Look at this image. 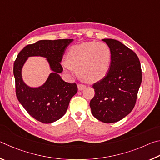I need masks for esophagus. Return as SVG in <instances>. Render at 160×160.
<instances>
[{
	"label": "esophagus",
	"mask_w": 160,
	"mask_h": 160,
	"mask_svg": "<svg viewBox=\"0 0 160 160\" xmlns=\"http://www.w3.org/2000/svg\"><path fill=\"white\" fill-rule=\"evenodd\" d=\"M78 88L79 90H82L85 88V85H82V84H78Z\"/></svg>",
	"instance_id": "1"
}]
</instances>
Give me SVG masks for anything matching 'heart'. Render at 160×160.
<instances>
[{
	"label": "heart",
	"instance_id": "heart-1",
	"mask_svg": "<svg viewBox=\"0 0 160 160\" xmlns=\"http://www.w3.org/2000/svg\"><path fill=\"white\" fill-rule=\"evenodd\" d=\"M112 57V50L106 43L84 42L72 46L61 65L69 76L74 75L78 68V74L87 82H96L108 74Z\"/></svg>",
	"mask_w": 160,
	"mask_h": 160
}]
</instances>
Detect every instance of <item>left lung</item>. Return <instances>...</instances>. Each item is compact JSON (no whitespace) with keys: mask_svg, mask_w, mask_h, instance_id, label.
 I'll list each match as a JSON object with an SVG mask.
<instances>
[{"mask_svg":"<svg viewBox=\"0 0 160 160\" xmlns=\"http://www.w3.org/2000/svg\"><path fill=\"white\" fill-rule=\"evenodd\" d=\"M102 41L112 50V64L106 76L93 85L95 93L90 106L97 119L111 123L121 120L134 108L142 82V70L133 51L117 40Z\"/></svg>","mask_w":160,"mask_h":160,"instance_id":"1","label":"left lung"}]
</instances>
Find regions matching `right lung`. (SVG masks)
I'll list each match as a JSON object with an SVG mask.
<instances>
[{"label":"right lung","mask_w":160,"mask_h":160,"mask_svg":"<svg viewBox=\"0 0 160 160\" xmlns=\"http://www.w3.org/2000/svg\"><path fill=\"white\" fill-rule=\"evenodd\" d=\"M72 41V39L40 40L26 46L15 61L13 74L17 98L29 114L42 123H51L60 119L78 92L76 84L65 82L59 75L63 71L61 62L65 50ZM31 56L46 58L52 70L46 82L38 88L26 85L21 76L23 64Z\"/></svg>","instance_id":"right-lung-1"}]
</instances>
